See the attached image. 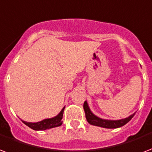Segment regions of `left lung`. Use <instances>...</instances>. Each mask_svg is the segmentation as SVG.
<instances>
[{
	"instance_id": "8db88e82",
	"label": "left lung",
	"mask_w": 152,
	"mask_h": 152,
	"mask_svg": "<svg viewBox=\"0 0 152 152\" xmlns=\"http://www.w3.org/2000/svg\"><path fill=\"white\" fill-rule=\"evenodd\" d=\"M84 110H85L86 119H87L88 122L89 124L96 126H101V127L109 128V129L121 127L122 126L126 124L128 122H130L131 118L134 115V114L130 115L128 118L121 119V120H105V119L100 118L96 117V115H94L91 112L90 109H89L88 105L87 102H85V103H84Z\"/></svg>"
}]
</instances>
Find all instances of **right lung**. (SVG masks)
Returning <instances> with one entry per match:
<instances>
[{
    "label": "right lung",
    "instance_id": "right-lung-1",
    "mask_svg": "<svg viewBox=\"0 0 152 152\" xmlns=\"http://www.w3.org/2000/svg\"><path fill=\"white\" fill-rule=\"evenodd\" d=\"M64 108L65 107L63 108V110L60 111V113L57 116L54 117L52 118L44 119L41 122H34V123L33 122H25V121H22V122L34 130H45L50 129V128L57 127L62 125V118H63Z\"/></svg>",
    "mask_w": 152,
    "mask_h": 152
}]
</instances>
